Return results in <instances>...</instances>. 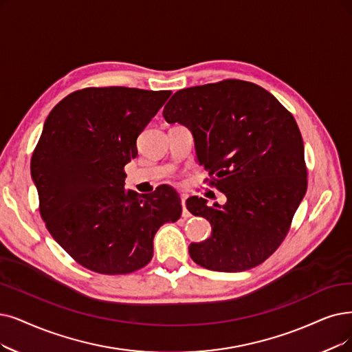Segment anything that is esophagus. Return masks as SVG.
I'll use <instances>...</instances> for the list:
<instances>
[{
	"instance_id": "1",
	"label": "esophagus",
	"mask_w": 352,
	"mask_h": 352,
	"mask_svg": "<svg viewBox=\"0 0 352 352\" xmlns=\"http://www.w3.org/2000/svg\"><path fill=\"white\" fill-rule=\"evenodd\" d=\"M182 217L189 218L190 212L186 209V196H182Z\"/></svg>"
}]
</instances>
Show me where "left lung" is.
<instances>
[{"instance_id":"1","label":"left lung","mask_w":352,"mask_h":352,"mask_svg":"<svg viewBox=\"0 0 352 352\" xmlns=\"http://www.w3.org/2000/svg\"><path fill=\"white\" fill-rule=\"evenodd\" d=\"M168 124L190 130L209 182L227 196L186 208L212 234L192 243V260L214 272H244L269 258L289 232L307 188L305 147L296 121L256 83L227 79L177 91L163 109Z\"/></svg>"}]
</instances>
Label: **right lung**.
<instances>
[{
    "label": "right lung",
    "instance_id": "right-lung-1",
    "mask_svg": "<svg viewBox=\"0 0 352 352\" xmlns=\"http://www.w3.org/2000/svg\"><path fill=\"white\" fill-rule=\"evenodd\" d=\"M170 94L85 88L63 98L45 121L30 166L40 215L56 243L92 272L142 269L159 228L180 218V198L170 186L147 196L124 188L137 137Z\"/></svg>",
    "mask_w": 352,
    "mask_h": 352
}]
</instances>
